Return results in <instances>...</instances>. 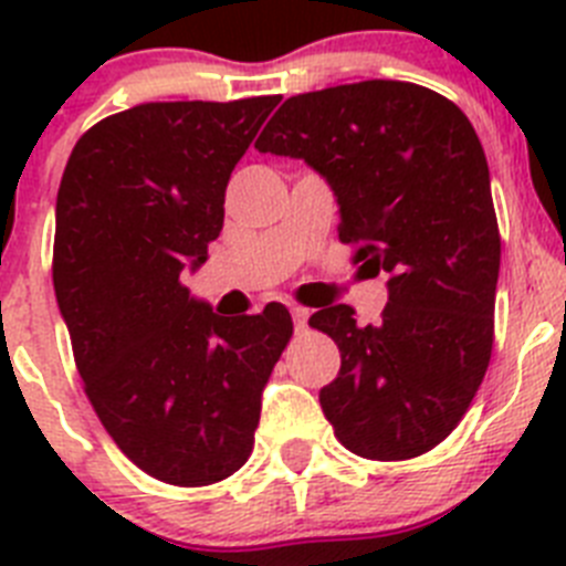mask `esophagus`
Instances as JSON below:
<instances>
[{"instance_id": "1", "label": "esophagus", "mask_w": 566, "mask_h": 566, "mask_svg": "<svg viewBox=\"0 0 566 566\" xmlns=\"http://www.w3.org/2000/svg\"><path fill=\"white\" fill-rule=\"evenodd\" d=\"M289 312H292L294 328H306V323H308V308H303V306H297V303H292V306H289Z\"/></svg>"}]
</instances>
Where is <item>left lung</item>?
Instances as JSON below:
<instances>
[{"mask_svg":"<svg viewBox=\"0 0 566 566\" xmlns=\"http://www.w3.org/2000/svg\"><path fill=\"white\" fill-rule=\"evenodd\" d=\"M254 147L306 161L337 198L339 240L388 272L377 326L343 303L308 319L339 348L337 379L319 388L334 433L377 462L431 451L493 348L502 240L476 129L433 90L371 78L286 98Z\"/></svg>","mask_w":566,"mask_h":566,"instance_id":"8db88e82","label":"left lung"}]
</instances>
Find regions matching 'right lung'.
<instances>
[{
  "instance_id": "add662e5",
  "label": "right lung",
  "mask_w": 566,
  "mask_h": 566,
  "mask_svg": "<svg viewBox=\"0 0 566 566\" xmlns=\"http://www.w3.org/2000/svg\"><path fill=\"white\" fill-rule=\"evenodd\" d=\"M277 102L138 104L87 129L64 167L53 289L84 391L124 457L167 484L247 462L292 337L280 303L221 317L181 283L207 263L229 175Z\"/></svg>"
}]
</instances>
